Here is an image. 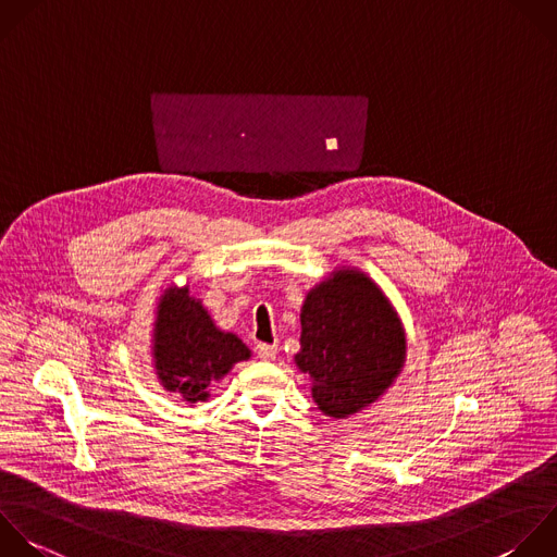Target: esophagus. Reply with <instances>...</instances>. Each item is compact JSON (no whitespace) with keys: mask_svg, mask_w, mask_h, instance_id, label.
Masks as SVG:
<instances>
[{"mask_svg":"<svg viewBox=\"0 0 557 557\" xmlns=\"http://www.w3.org/2000/svg\"><path fill=\"white\" fill-rule=\"evenodd\" d=\"M276 352H278V346H276V344H259V346H257V355H259L261 359H265V361L276 359Z\"/></svg>","mask_w":557,"mask_h":557,"instance_id":"1","label":"esophagus"}]
</instances>
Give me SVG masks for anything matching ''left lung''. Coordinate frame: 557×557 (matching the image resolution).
<instances>
[{
	"mask_svg": "<svg viewBox=\"0 0 557 557\" xmlns=\"http://www.w3.org/2000/svg\"><path fill=\"white\" fill-rule=\"evenodd\" d=\"M296 363L313 381L318 409L350 416L396 379L405 335L381 289L361 272L342 270L309 292L300 313Z\"/></svg>",
	"mask_w": 557,
	"mask_h": 557,
	"instance_id": "1",
	"label": "left lung"
}]
</instances>
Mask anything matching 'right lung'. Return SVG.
<instances>
[{"mask_svg":"<svg viewBox=\"0 0 557 557\" xmlns=\"http://www.w3.org/2000/svg\"><path fill=\"white\" fill-rule=\"evenodd\" d=\"M248 357V346L237 335L215 329L202 305L189 298L187 287L165 292L159 302L154 361L170 392H178L189 403L205 400L209 385Z\"/></svg>","mask_w":557,"mask_h":557,"instance_id":"right-lung-1","label":"right lung"}]
</instances>
